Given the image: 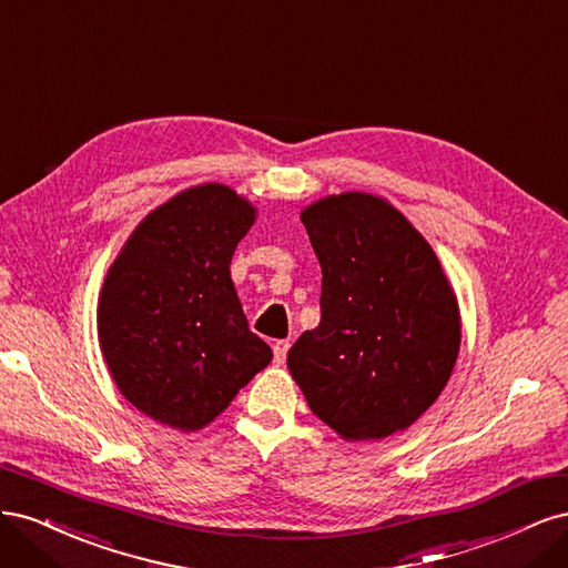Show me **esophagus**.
<instances>
[{
	"mask_svg": "<svg viewBox=\"0 0 568 568\" xmlns=\"http://www.w3.org/2000/svg\"><path fill=\"white\" fill-rule=\"evenodd\" d=\"M288 346H291L288 341H274V346H272V351H274V363H277V365H284L286 353H288Z\"/></svg>",
	"mask_w": 568,
	"mask_h": 568,
	"instance_id": "obj_1",
	"label": "esophagus"
}]
</instances>
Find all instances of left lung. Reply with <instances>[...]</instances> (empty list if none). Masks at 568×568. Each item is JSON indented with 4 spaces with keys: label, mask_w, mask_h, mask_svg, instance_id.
Returning a JSON list of instances; mask_svg holds the SVG:
<instances>
[{
    "label": "left lung",
    "mask_w": 568,
    "mask_h": 568,
    "mask_svg": "<svg viewBox=\"0 0 568 568\" xmlns=\"http://www.w3.org/2000/svg\"><path fill=\"white\" fill-rule=\"evenodd\" d=\"M301 220L322 265V317L291 346L288 372L346 440L403 432L434 405L459 351L457 303L438 257L369 194L322 199Z\"/></svg>",
    "instance_id": "1"
}]
</instances>
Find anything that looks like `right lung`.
<instances>
[{"instance_id":"right-lung-1","label":"right lung","mask_w":568,"mask_h":568,"mask_svg":"<svg viewBox=\"0 0 568 568\" xmlns=\"http://www.w3.org/2000/svg\"><path fill=\"white\" fill-rule=\"evenodd\" d=\"M255 220L230 186L186 189L115 257L99 298V343L120 393L151 419L196 432L272 359L248 329L230 263Z\"/></svg>"}]
</instances>
